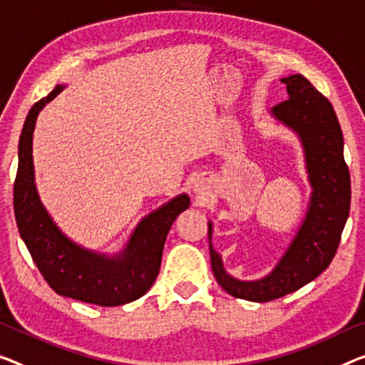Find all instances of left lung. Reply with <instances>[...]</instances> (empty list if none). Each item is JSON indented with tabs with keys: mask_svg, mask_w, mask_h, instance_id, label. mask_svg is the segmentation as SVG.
Masks as SVG:
<instances>
[{
	"mask_svg": "<svg viewBox=\"0 0 365 365\" xmlns=\"http://www.w3.org/2000/svg\"><path fill=\"white\" fill-rule=\"evenodd\" d=\"M289 99L272 108V115L297 132L305 150L310 207L295 238L269 276L259 280L233 279L212 248V271L222 289L237 299L269 302L292 294L318 277L333 261L351 207V176L343 155V132L329 101L302 75L282 78Z\"/></svg>",
	"mask_w": 365,
	"mask_h": 365,
	"instance_id": "1",
	"label": "left lung"
}]
</instances>
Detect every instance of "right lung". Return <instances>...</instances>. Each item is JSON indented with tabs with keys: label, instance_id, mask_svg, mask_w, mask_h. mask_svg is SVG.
<instances>
[{
	"label": "right lung",
	"instance_id": "right-lung-1",
	"mask_svg": "<svg viewBox=\"0 0 365 365\" xmlns=\"http://www.w3.org/2000/svg\"><path fill=\"white\" fill-rule=\"evenodd\" d=\"M63 86L37 101L26 117L19 138V165L14 181V215L21 238L34 262L55 292L101 307H117L148 292L160 272L166 235L190 200L181 194L140 222L120 255L104 256L73 243L43 209L34 182L32 133L43 106Z\"/></svg>",
	"mask_w": 365,
	"mask_h": 365
}]
</instances>
